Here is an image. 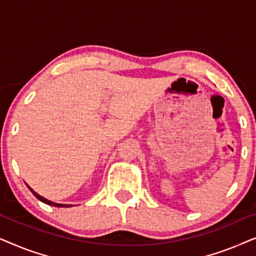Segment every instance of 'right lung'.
Masks as SVG:
<instances>
[{
  "instance_id": "add662e5",
  "label": "right lung",
  "mask_w": 256,
  "mask_h": 256,
  "mask_svg": "<svg viewBox=\"0 0 256 256\" xmlns=\"http://www.w3.org/2000/svg\"><path fill=\"white\" fill-rule=\"evenodd\" d=\"M28 188H29V190L32 192L34 194V197H36L37 199H40V202H45V204H48V205H51V206H57V208H62V206H65V208H68V206H71V205H64V204H57V202H50V200H48V199H45V198H43L42 197V196H40L38 194H36V192H34L32 188H31L29 185H28Z\"/></svg>"
}]
</instances>
